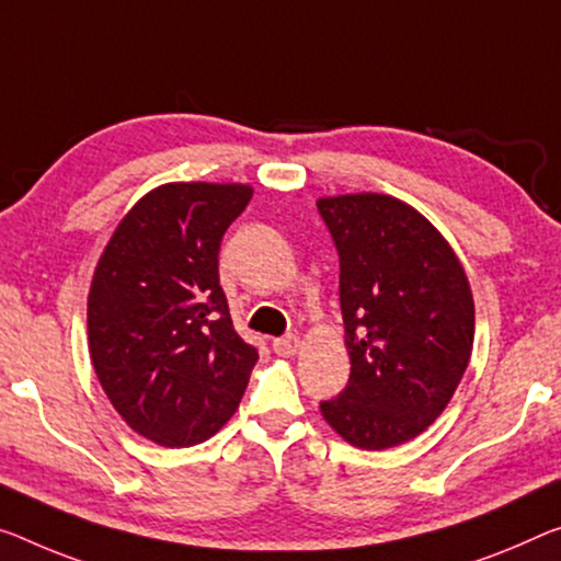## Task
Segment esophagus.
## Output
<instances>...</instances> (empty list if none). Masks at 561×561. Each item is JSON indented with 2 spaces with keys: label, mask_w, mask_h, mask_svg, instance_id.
Masks as SVG:
<instances>
[{
  "label": "esophagus",
  "mask_w": 561,
  "mask_h": 561,
  "mask_svg": "<svg viewBox=\"0 0 561 561\" xmlns=\"http://www.w3.org/2000/svg\"><path fill=\"white\" fill-rule=\"evenodd\" d=\"M298 348H300V341L296 339V335H288V339H275L273 341V351L278 353V356H283V358L296 356Z\"/></svg>",
  "instance_id": "34e87169"
}]
</instances>
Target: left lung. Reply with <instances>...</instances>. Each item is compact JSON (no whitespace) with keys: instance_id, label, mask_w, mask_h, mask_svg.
<instances>
[{"instance_id":"8db88e82","label":"left lung","mask_w":561,"mask_h":561,"mask_svg":"<svg viewBox=\"0 0 561 561\" xmlns=\"http://www.w3.org/2000/svg\"><path fill=\"white\" fill-rule=\"evenodd\" d=\"M318 213L341 257V313L351 376L321 401L351 446L407 444L442 416L469 366L473 298L442 232L381 193L321 197Z\"/></svg>"}]
</instances>
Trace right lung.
<instances>
[{
  "label": "right lung",
  "mask_w": 561,
  "mask_h": 561,
  "mask_svg": "<svg viewBox=\"0 0 561 561\" xmlns=\"http://www.w3.org/2000/svg\"><path fill=\"white\" fill-rule=\"evenodd\" d=\"M253 187L168 183L117 222L88 296L90 358L125 424L160 446L208 442L243 399L257 351L232 329L218 253Z\"/></svg>",
  "instance_id": "obj_1"
}]
</instances>
